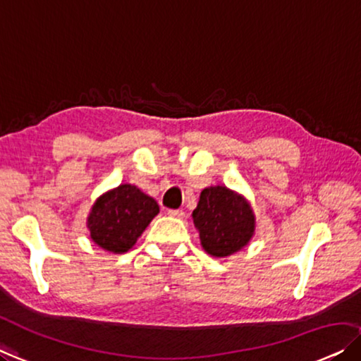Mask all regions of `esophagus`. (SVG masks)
Segmentation results:
<instances>
[{"mask_svg":"<svg viewBox=\"0 0 361 361\" xmlns=\"http://www.w3.org/2000/svg\"><path fill=\"white\" fill-rule=\"evenodd\" d=\"M168 215L174 216V218H184V212H182V210H169Z\"/></svg>","mask_w":361,"mask_h":361,"instance_id":"esophagus-1","label":"esophagus"}]
</instances>
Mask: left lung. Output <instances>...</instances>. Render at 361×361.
Segmentation results:
<instances>
[{"mask_svg": "<svg viewBox=\"0 0 361 361\" xmlns=\"http://www.w3.org/2000/svg\"><path fill=\"white\" fill-rule=\"evenodd\" d=\"M202 247L213 257H226L247 245L255 231L252 207L228 187H207L192 213Z\"/></svg>", "mask_w": 361, "mask_h": 361, "instance_id": "1", "label": "left lung"}]
</instances>
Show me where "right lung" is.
Segmentation results:
<instances>
[{
    "label": "right lung",
    "mask_w": 361,
    "mask_h": 361,
    "mask_svg": "<svg viewBox=\"0 0 361 361\" xmlns=\"http://www.w3.org/2000/svg\"><path fill=\"white\" fill-rule=\"evenodd\" d=\"M158 213L159 205L153 197L137 185L122 184L97 198L87 216V229L99 247L123 254L133 247Z\"/></svg>",
    "instance_id": "obj_1"
}]
</instances>
